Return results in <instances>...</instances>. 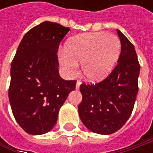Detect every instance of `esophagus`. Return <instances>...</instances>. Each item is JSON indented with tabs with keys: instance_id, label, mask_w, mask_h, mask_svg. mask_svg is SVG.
<instances>
[{
	"instance_id": "34e87169",
	"label": "esophagus",
	"mask_w": 153,
	"mask_h": 153,
	"mask_svg": "<svg viewBox=\"0 0 153 153\" xmlns=\"http://www.w3.org/2000/svg\"><path fill=\"white\" fill-rule=\"evenodd\" d=\"M80 85H81V82H80V81H77L76 85V89H79Z\"/></svg>"
}]
</instances>
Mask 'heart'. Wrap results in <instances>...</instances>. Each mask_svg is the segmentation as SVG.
<instances>
[{
    "label": "heart",
    "mask_w": 153,
    "mask_h": 153,
    "mask_svg": "<svg viewBox=\"0 0 153 153\" xmlns=\"http://www.w3.org/2000/svg\"><path fill=\"white\" fill-rule=\"evenodd\" d=\"M121 53V42L112 34L85 33L70 38L65 51L59 53V61L68 77H73L82 62V73L88 81L100 82L114 68Z\"/></svg>",
    "instance_id": "heart-1"
}]
</instances>
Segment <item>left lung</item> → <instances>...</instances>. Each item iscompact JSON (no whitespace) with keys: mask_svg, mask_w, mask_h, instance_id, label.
Wrapping results in <instances>:
<instances>
[{"mask_svg":"<svg viewBox=\"0 0 153 153\" xmlns=\"http://www.w3.org/2000/svg\"><path fill=\"white\" fill-rule=\"evenodd\" d=\"M117 32L121 42L117 66L102 82L80 86V118L90 131L100 134H113L124 125L138 93L140 66L134 47L119 30Z\"/></svg>","mask_w":153,"mask_h":153,"instance_id":"obj_1","label":"left lung"}]
</instances>
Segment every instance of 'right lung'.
<instances>
[{"label":"right lung","mask_w":153,"mask_h":153,"mask_svg":"<svg viewBox=\"0 0 153 153\" xmlns=\"http://www.w3.org/2000/svg\"><path fill=\"white\" fill-rule=\"evenodd\" d=\"M69 30L57 23L42 22L24 36L12 62L9 101L17 123L30 134L49 132L76 88V82L62 79L58 68V48Z\"/></svg>","instance_id":"right-lung-1"}]
</instances>
